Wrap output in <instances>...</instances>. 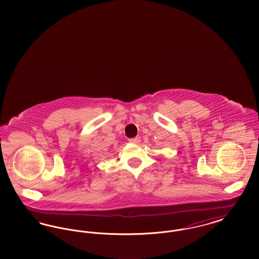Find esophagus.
Instances as JSON below:
<instances>
[{"label": "esophagus", "mask_w": 259, "mask_h": 259, "mask_svg": "<svg viewBox=\"0 0 259 259\" xmlns=\"http://www.w3.org/2000/svg\"><path fill=\"white\" fill-rule=\"evenodd\" d=\"M129 143H132V144H139L141 142V138L140 137H135V138H131L128 140Z\"/></svg>", "instance_id": "esophagus-1"}]
</instances>
